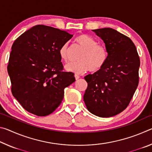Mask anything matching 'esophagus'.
Wrapping results in <instances>:
<instances>
[{
	"instance_id": "34e87169",
	"label": "esophagus",
	"mask_w": 152,
	"mask_h": 152,
	"mask_svg": "<svg viewBox=\"0 0 152 152\" xmlns=\"http://www.w3.org/2000/svg\"><path fill=\"white\" fill-rule=\"evenodd\" d=\"M74 77H75L76 80H78L80 78V76L78 75H77V74H75V75H74Z\"/></svg>"
}]
</instances>
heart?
Segmentation results:
<instances>
[{"mask_svg":"<svg viewBox=\"0 0 152 152\" xmlns=\"http://www.w3.org/2000/svg\"><path fill=\"white\" fill-rule=\"evenodd\" d=\"M75 41L83 51L78 56V62L66 65V70L76 74H82L88 70L91 72H97L101 70L108 60L106 48L99 45L96 40L85 34L78 35ZM59 54L65 62L68 61V43L61 46L59 50Z\"/></svg>","mask_w":152,"mask_h":152,"instance_id":"obj_1","label":"heart"}]
</instances>
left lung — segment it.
<instances>
[{"label":"left lung","mask_w":152,"mask_h":152,"mask_svg":"<svg viewBox=\"0 0 152 152\" xmlns=\"http://www.w3.org/2000/svg\"><path fill=\"white\" fill-rule=\"evenodd\" d=\"M103 41L108 60L101 70L88 74L84 101L92 114L110 117L128 106L139 83L140 60L132 39L112 28L92 30Z\"/></svg>","instance_id":"obj_1"}]
</instances>
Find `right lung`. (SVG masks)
<instances>
[{"label":"right lung","mask_w":152,"mask_h":152,"mask_svg":"<svg viewBox=\"0 0 152 152\" xmlns=\"http://www.w3.org/2000/svg\"><path fill=\"white\" fill-rule=\"evenodd\" d=\"M72 36L38 25L15 41L7 71L12 95L28 112L40 117L51 114L62 101L65 88L75 82L74 73L62 71L59 54Z\"/></svg>","instance_id":"obj_1"}]
</instances>
